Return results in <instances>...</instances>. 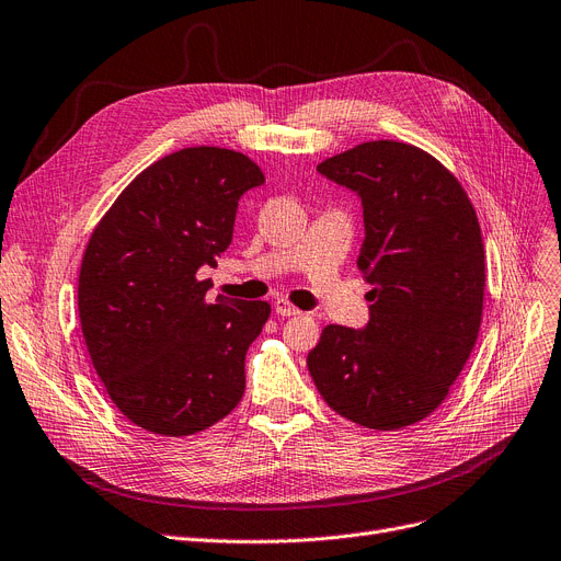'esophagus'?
I'll list each match as a JSON object with an SVG mask.
<instances>
[{
    "instance_id": "esophagus-1",
    "label": "esophagus",
    "mask_w": 561,
    "mask_h": 561,
    "mask_svg": "<svg viewBox=\"0 0 561 561\" xmlns=\"http://www.w3.org/2000/svg\"><path fill=\"white\" fill-rule=\"evenodd\" d=\"M275 311H277L279 316H300V309L294 307V305H290V302L284 300V298H277V300H275Z\"/></svg>"
}]
</instances>
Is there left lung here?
I'll return each mask as SVG.
<instances>
[{"label":"left lung","instance_id":"obj_1","mask_svg":"<svg viewBox=\"0 0 561 561\" xmlns=\"http://www.w3.org/2000/svg\"><path fill=\"white\" fill-rule=\"evenodd\" d=\"M357 192L369 290L364 330L328 325L307 355L325 403L364 428L399 431L440 405L474 348L483 311V240L449 169L412 144H357L319 164Z\"/></svg>","mask_w":561,"mask_h":561}]
</instances>
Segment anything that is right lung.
<instances>
[{
  "instance_id": "add662e5",
  "label": "right lung",
  "mask_w": 561,
  "mask_h": 561,
  "mask_svg": "<svg viewBox=\"0 0 561 561\" xmlns=\"http://www.w3.org/2000/svg\"><path fill=\"white\" fill-rule=\"evenodd\" d=\"M254 160L192 146L146 167L95 225L82 256L84 344L110 399L139 428L183 437L245 394V355L271 305L217 296L215 267L231 245L238 199L261 185Z\"/></svg>"
}]
</instances>
